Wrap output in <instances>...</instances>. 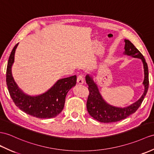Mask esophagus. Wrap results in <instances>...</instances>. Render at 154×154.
<instances>
[{
    "instance_id": "1",
    "label": "esophagus",
    "mask_w": 154,
    "mask_h": 154,
    "mask_svg": "<svg viewBox=\"0 0 154 154\" xmlns=\"http://www.w3.org/2000/svg\"><path fill=\"white\" fill-rule=\"evenodd\" d=\"M77 82L78 84H83L84 83V77L82 75H80L77 77Z\"/></svg>"
}]
</instances>
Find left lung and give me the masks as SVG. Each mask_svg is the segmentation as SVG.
<instances>
[{
    "instance_id": "8db88e82",
    "label": "left lung",
    "mask_w": 154,
    "mask_h": 154,
    "mask_svg": "<svg viewBox=\"0 0 154 154\" xmlns=\"http://www.w3.org/2000/svg\"><path fill=\"white\" fill-rule=\"evenodd\" d=\"M125 54L140 58L143 63L144 71V79L143 81V85L144 86V93L138 101L131 106L126 108H118L109 104L103 99L100 93L97 85L94 82L92 77L87 75L85 79L86 83L88 85L89 90V95L87 102V111L91 117L101 123L116 122L125 119L131 114L134 113L140 106L148 90V67L145 58L130 41L125 39Z\"/></svg>"
}]
</instances>
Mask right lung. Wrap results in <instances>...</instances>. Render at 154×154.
<instances>
[{"label": "right lung", "mask_w": 154, "mask_h": 154, "mask_svg": "<svg viewBox=\"0 0 154 154\" xmlns=\"http://www.w3.org/2000/svg\"><path fill=\"white\" fill-rule=\"evenodd\" d=\"M18 44L12 49L7 65L6 79L10 95L16 106L29 115L41 119L55 117L63 110L67 93L76 85L77 76L59 79L42 94L32 96L25 94L18 87L12 74L14 54Z\"/></svg>", "instance_id": "right-lung-1"}]
</instances>
